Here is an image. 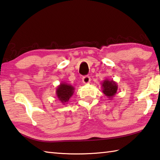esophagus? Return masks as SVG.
I'll use <instances>...</instances> for the list:
<instances>
[{
  "mask_svg": "<svg viewBox=\"0 0 160 160\" xmlns=\"http://www.w3.org/2000/svg\"><path fill=\"white\" fill-rule=\"evenodd\" d=\"M90 82V78L89 76H84L82 78V82L84 84H88Z\"/></svg>",
  "mask_w": 160,
  "mask_h": 160,
  "instance_id": "esophagus-1",
  "label": "esophagus"
}]
</instances>
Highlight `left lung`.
I'll list each match as a JSON object with an SVG mask.
<instances>
[{
    "label": "left lung",
    "instance_id": "8db88e82",
    "mask_svg": "<svg viewBox=\"0 0 160 160\" xmlns=\"http://www.w3.org/2000/svg\"><path fill=\"white\" fill-rule=\"evenodd\" d=\"M102 88L104 95L108 97L109 99H112L118 90V85L117 83L113 80H110L106 79L102 83Z\"/></svg>",
    "mask_w": 160,
    "mask_h": 160
}]
</instances>
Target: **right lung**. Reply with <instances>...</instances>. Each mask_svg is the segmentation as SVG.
Wrapping results in <instances>:
<instances>
[{"mask_svg":"<svg viewBox=\"0 0 160 160\" xmlns=\"http://www.w3.org/2000/svg\"><path fill=\"white\" fill-rule=\"evenodd\" d=\"M74 91L75 88L73 86L66 82H61L56 88V93L59 101L63 104H66L72 96Z\"/></svg>","mask_w":160,"mask_h":160,"instance_id":"obj_1","label":"right lung"}]
</instances>
